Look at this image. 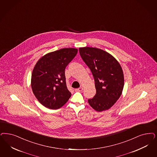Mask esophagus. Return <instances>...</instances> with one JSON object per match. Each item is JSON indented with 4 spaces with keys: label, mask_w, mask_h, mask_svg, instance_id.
<instances>
[{
    "label": "esophagus",
    "mask_w": 157,
    "mask_h": 157,
    "mask_svg": "<svg viewBox=\"0 0 157 157\" xmlns=\"http://www.w3.org/2000/svg\"><path fill=\"white\" fill-rule=\"evenodd\" d=\"M76 92H80V91H82V90H83V87H79V88H78V89H76L75 90Z\"/></svg>",
    "instance_id": "34e87169"
}]
</instances>
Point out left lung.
<instances>
[{
  "label": "left lung",
  "mask_w": 157,
  "mask_h": 157,
  "mask_svg": "<svg viewBox=\"0 0 157 157\" xmlns=\"http://www.w3.org/2000/svg\"><path fill=\"white\" fill-rule=\"evenodd\" d=\"M82 59L92 72L96 93L88 103L97 111L111 108L120 98L124 86L122 68L113 56L101 49L80 48Z\"/></svg>",
  "instance_id": "obj_1"
}]
</instances>
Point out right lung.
Returning <instances> with one entry per match:
<instances>
[{
  "mask_svg": "<svg viewBox=\"0 0 157 157\" xmlns=\"http://www.w3.org/2000/svg\"><path fill=\"white\" fill-rule=\"evenodd\" d=\"M78 49L65 48L40 58L33 70L31 87L38 101L44 107L57 109L71 96L66 85L65 69L74 59Z\"/></svg>",
  "mask_w": 157,
  "mask_h": 157,
  "instance_id": "add662e5",
  "label": "right lung"
}]
</instances>
